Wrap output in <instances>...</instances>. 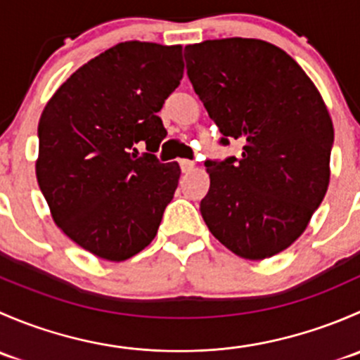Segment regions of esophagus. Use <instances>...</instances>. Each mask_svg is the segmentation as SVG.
<instances>
[{
	"label": "esophagus",
	"mask_w": 360,
	"mask_h": 360,
	"mask_svg": "<svg viewBox=\"0 0 360 360\" xmlns=\"http://www.w3.org/2000/svg\"><path fill=\"white\" fill-rule=\"evenodd\" d=\"M179 165H181V170H183L184 174H188V172H191V170H193L195 163L191 162V160H179Z\"/></svg>",
	"instance_id": "obj_1"
}]
</instances>
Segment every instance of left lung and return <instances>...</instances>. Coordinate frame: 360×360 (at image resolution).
I'll list each match as a JSON object with an SVG mask.
<instances>
[{
    "label": "left lung",
    "instance_id": "8db88e82",
    "mask_svg": "<svg viewBox=\"0 0 360 360\" xmlns=\"http://www.w3.org/2000/svg\"><path fill=\"white\" fill-rule=\"evenodd\" d=\"M184 57L221 143L244 144L238 160L205 162L203 221L244 259L275 256L301 237L328 191V106L300 64L263 39H207L188 45Z\"/></svg>",
    "mask_w": 360,
    "mask_h": 360
}]
</instances>
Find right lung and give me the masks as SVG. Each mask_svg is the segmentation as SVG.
<instances>
[{
  "instance_id": "1",
  "label": "right lung",
  "mask_w": 360,
  "mask_h": 360,
  "mask_svg": "<svg viewBox=\"0 0 360 360\" xmlns=\"http://www.w3.org/2000/svg\"><path fill=\"white\" fill-rule=\"evenodd\" d=\"M184 72L183 46L123 41L56 90L38 123L36 179L57 226L106 261L151 244L179 183L177 162L137 158L167 136L158 111Z\"/></svg>"
}]
</instances>
